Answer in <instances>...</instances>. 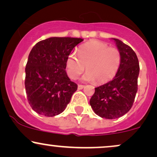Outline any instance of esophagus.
Listing matches in <instances>:
<instances>
[{"label": "esophagus", "instance_id": "1", "mask_svg": "<svg viewBox=\"0 0 157 157\" xmlns=\"http://www.w3.org/2000/svg\"><path fill=\"white\" fill-rule=\"evenodd\" d=\"M84 86L83 85H78V86H77V88H78V89L79 90H81V89H82V88H84Z\"/></svg>", "mask_w": 157, "mask_h": 157}]
</instances>
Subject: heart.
Here are the masks:
<instances>
[{
    "label": "heart",
    "instance_id": "1",
    "mask_svg": "<svg viewBox=\"0 0 157 157\" xmlns=\"http://www.w3.org/2000/svg\"><path fill=\"white\" fill-rule=\"evenodd\" d=\"M121 56L116 48H109L105 43L93 40L80 45L78 53L69 54L67 59V71L72 80L87 72L82 80L95 81L97 84L106 83L116 75L120 67Z\"/></svg>",
    "mask_w": 157,
    "mask_h": 157
}]
</instances>
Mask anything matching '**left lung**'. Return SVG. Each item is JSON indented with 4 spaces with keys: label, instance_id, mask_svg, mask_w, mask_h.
<instances>
[{
    "label": "left lung",
    "instance_id": "left-lung-1",
    "mask_svg": "<svg viewBox=\"0 0 157 157\" xmlns=\"http://www.w3.org/2000/svg\"><path fill=\"white\" fill-rule=\"evenodd\" d=\"M120 51V67L113 80L95 88L90 99L94 113L101 118H120L132 107L137 91L140 66L134 50L118 39H113Z\"/></svg>",
    "mask_w": 157,
    "mask_h": 157
}]
</instances>
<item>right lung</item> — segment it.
I'll return each mask as SVG.
<instances>
[{
    "mask_svg": "<svg viewBox=\"0 0 157 157\" xmlns=\"http://www.w3.org/2000/svg\"><path fill=\"white\" fill-rule=\"evenodd\" d=\"M83 39L50 37L34 45L25 67L28 101L38 114L59 115L66 109L77 85L71 82L65 69L71 50Z\"/></svg>",
    "mask_w": 157,
    "mask_h": 157,
    "instance_id": "right-lung-1",
    "label": "right lung"
}]
</instances>
